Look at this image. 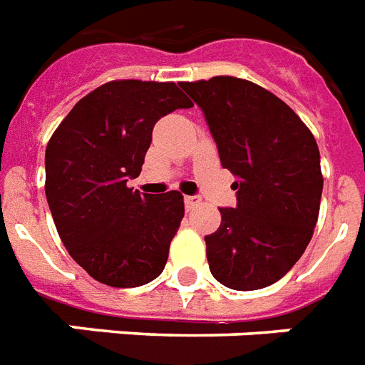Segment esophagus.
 Returning a JSON list of instances; mask_svg holds the SVG:
<instances>
[{"label":"esophagus","mask_w":365,"mask_h":365,"mask_svg":"<svg viewBox=\"0 0 365 365\" xmlns=\"http://www.w3.org/2000/svg\"><path fill=\"white\" fill-rule=\"evenodd\" d=\"M183 202H185L187 210H193V208H197L200 205V199L197 195H187V197H183Z\"/></svg>","instance_id":"obj_1"}]
</instances>
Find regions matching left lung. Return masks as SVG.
<instances>
[{"mask_svg":"<svg viewBox=\"0 0 365 365\" xmlns=\"http://www.w3.org/2000/svg\"><path fill=\"white\" fill-rule=\"evenodd\" d=\"M205 113L223 168L237 176L235 208L205 237L217 282L250 292L297 263L317 225L324 178L317 140L295 111L246 79L182 83Z\"/></svg>","mask_w":365,"mask_h":365,"instance_id":"left-lung-1","label":"left lung"}]
</instances>
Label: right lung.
<instances>
[{"mask_svg": "<svg viewBox=\"0 0 365 365\" xmlns=\"http://www.w3.org/2000/svg\"><path fill=\"white\" fill-rule=\"evenodd\" d=\"M191 106L174 83L110 81L79 100L48 140V208L66 250L94 280L136 288L165 269L182 193L142 195L126 182L142 172L155 123Z\"/></svg>", "mask_w": 365, "mask_h": 365, "instance_id": "right-lung-1", "label": "right lung"}]
</instances>
